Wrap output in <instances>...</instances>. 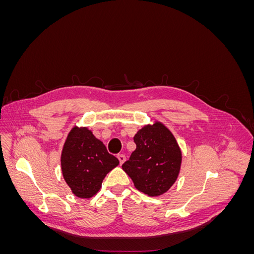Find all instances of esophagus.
<instances>
[{
  "label": "esophagus",
  "instance_id": "esophagus-1",
  "mask_svg": "<svg viewBox=\"0 0 254 254\" xmlns=\"http://www.w3.org/2000/svg\"><path fill=\"white\" fill-rule=\"evenodd\" d=\"M118 159H119V161H120V164H121V165L126 161V157H125L124 155H119V156H118Z\"/></svg>",
  "mask_w": 254,
  "mask_h": 254
}]
</instances>
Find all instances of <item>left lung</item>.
I'll use <instances>...</instances> for the list:
<instances>
[{"label": "left lung", "mask_w": 254, "mask_h": 254, "mask_svg": "<svg viewBox=\"0 0 254 254\" xmlns=\"http://www.w3.org/2000/svg\"><path fill=\"white\" fill-rule=\"evenodd\" d=\"M133 141L136 148L122 165L134 188L150 197L162 195L178 178L182 153L174 134L164 124L155 121L142 127Z\"/></svg>", "instance_id": "8db88e82"}]
</instances>
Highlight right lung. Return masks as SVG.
Masks as SVG:
<instances>
[{
	"label": "right lung",
	"mask_w": 254,
	"mask_h": 254,
	"mask_svg": "<svg viewBox=\"0 0 254 254\" xmlns=\"http://www.w3.org/2000/svg\"><path fill=\"white\" fill-rule=\"evenodd\" d=\"M60 162L64 181L72 193L82 199L93 197L106 175L120 163L91 130L77 126L66 136Z\"/></svg>",
	"instance_id": "1"
}]
</instances>
